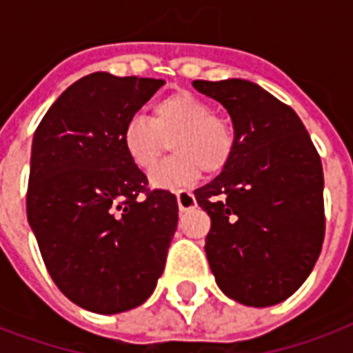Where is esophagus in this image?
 I'll list each match as a JSON object with an SVG mask.
<instances>
[{"label": "esophagus", "mask_w": 353, "mask_h": 353, "mask_svg": "<svg viewBox=\"0 0 353 353\" xmlns=\"http://www.w3.org/2000/svg\"><path fill=\"white\" fill-rule=\"evenodd\" d=\"M176 196H177V205H179V210L181 211H187L196 205L194 194H192L190 190H185V189L176 190Z\"/></svg>", "instance_id": "1"}]
</instances>
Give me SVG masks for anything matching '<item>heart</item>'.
<instances>
[{"mask_svg":"<svg viewBox=\"0 0 353 353\" xmlns=\"http://www.w3.org/2000/svg\"><path fill=\"white\" fill-rule=\"evenodd\" d=\"M123 150L130 163L148 172L168 142L174 155L151 172V183L161 189L196 181L202 170L216 174L230 163L236 148L234 125L213 112L205 99L177 91L155 103L151 117H130L123 127Z\"/></svg>","mask_w":353,"mask_h":353,"instance_id":"b5f03b06","label":"heart"}]
</instances>
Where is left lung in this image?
Returning <instances> with one entry per match:
<instances>
[{"label": "left lung", "mask_w": 353, "mask_h": 353, "mask_svg": "<svg viewBox=\"0 0 353 353\" xmlns=\"http://www.w3.org/2000/svg\"><path fill=\"white\" fill-rule=\"evenodd\" d=\"M192 85L228 110L236 132L230 163L194 190L211 216L205 254L224 294L271 307L301 286L325 234L322 161L288 104L241 78Z\"/></svg>", "instance_id": "8db88e82"}]
</instances>
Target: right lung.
I'll list each match as a JSON object with an SVG mask.
<instances>
[{
  "mask_svg": "<svg viewBox=\"0 0 353 353\" xmlns=\"http://www.w3.org/2000/svg\"><path fill=\"white\" fill-rule=\"evenodd\" d=\"M164 80L93 72L57 97L33 134L28 221L52 281L97 314L142 305L163 275L177 200L148 189L123 127Z\"/></svg>",
  "mask_w": 353,
  "mask_h": 353,
  "instance_id": "1",
  "label": "right lung"
}]
</instances>
